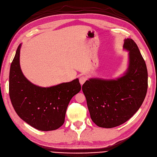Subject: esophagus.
<instances>
[{
  "instance_id": "34e87169",
  "label": "esophagus",
  "mask_w": 157,
  "mask_h": 157,
  "mask_svg": "<svg viewBox=\"0 0 157 157\" xmlns=\"http://www.w3.org/2000/svg\"><path fill=\"white\" fill-rule=\"evenodd\" d=\"M86 77L83 75V76H81L79 78V83L82 85L86 82Z\"/></svg>"
}]
</instances>
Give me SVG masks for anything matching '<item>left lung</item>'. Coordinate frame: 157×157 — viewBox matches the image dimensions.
<instances>
[{
    "label": "left lung",
    "instance_id": "1",
    "mask_svg": "<svg viewBox=\"0 0 157 157\" xmlns=\"http://www.w3.org/2000/svg\"><path fill=\"white\" fill-rule=\"evenodd\" d=\"M129 51V67L117 79L92 78L82 86L90 118L98 126L113 128L134 115L146 96L147 70L137 44L132 39L124 40Z\"/></svg>",
    "mask_w": 157,
    "mask_h": 157
}]
</instances>
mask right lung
Here are the masks:
<instances>
[{
	"label": "right lung",
	"mask_w": 157,
	"mask_h": 157,
	"mask_svg": "<svg viewBox=\"0 0 157 157\" xmlns=\"http://www.w3.org/2000/svg\"><path fill=\"white\" fill-rule=\"evenodd\" d=\"M17 49L11 64L9 94L19 117L38 130H56L65 122V114L72 98L81 90L78 79L50 87L33 85L25 77L20 67V48Z\"/></svg>",
	"instance_id": "add662e5"
}]
</instances>
